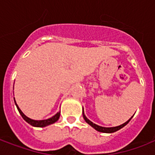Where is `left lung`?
<instances>
[{"label": "left lung", "instance_id": "obj_1", "mask_svg": "<svg viewBox=\"0 0 155 155\" xmlns=\"http://www.w3.org/2000/svg\"><path fill=\"white\" fill-rule=\"evenodd\" d=\"M133 117H134V116H133ZM83 117H84V120L87 123V124H88V125H91L92 128H94L95 130H97L98 132L106 133V134H111V133H114L116 132V131H117V130H120L121 128H123L125 125H127L128 123L130 122V120H131V118H132V117H130V119L126 121V122H125L124 124H122V125H118V126H115V127H103V126H100V125L95 124V123H93L92 121H91L89 119H87V117L85 116L84 112V108H83Z\"/></svg>", "mask_w": 155, "mask_h": 155}]
</instances>
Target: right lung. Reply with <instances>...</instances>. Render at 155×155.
I'll use <instances>...</instances> for the list:
<instances>
[{
    "label": "right lung",
    "instance_id": "right-lung-1",
    "mask_svg": "<svg viewBox=\"0 0 155 155\" xmlns=\"http://www.w3.org/2000/svg\"><path fill=\"white\" fill-rule=\"evenodd\" d=\"M14 102H15V104L17 106V108H18V112L21 114V116L22 117V118L26 121L27 123H29L30 125H31L32 126H35V127H45V126H47V125H51L54 124V122H56L57 120H58V118L60 117V111L56 113L55 115L51 117V118H48V119H46V120H33L31 118L28 117L26 116L22 113V111L21 110L20 108L18 107V105L17 104L15 101V98H14Z\"/></svg>",
    "mask_w": 155,
    "mask_h": 155
}]
</instances>
